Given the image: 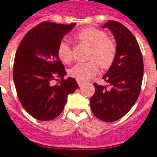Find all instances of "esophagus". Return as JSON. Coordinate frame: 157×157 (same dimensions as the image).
Returning <instances> with one entry per match:
<instances>
[{
  "instance_id": "34e87169",
  "label": "esophagus",
  "mask_w": 157,
  "mask_h": 157,
  "mask_svg": "<svg viewBox=\"0 0 157 157\" xmlns=\"http://www.w3.org/2000/svg\"><path fill=\"white\" fill-rule=\"evenodd\" d=\"M78 86H82V82H78Z\"/></svg>"
}]
</instances>
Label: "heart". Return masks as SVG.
<instances>
[{
  "instance_id": "obj_1",
  "label": "heart",
  "mask_w": 157,
  "mask_h": 157,
  "mask_svg": "<svg viewBox=\"0 0 157 157\" xmlns=\"http://www.w3.org/2000/svg\"><path fill=\"white\" fill-rule=\"evenodd\" d=\"M81 42L91 47L88 59L93 61L86 63H77L69 71V75L80 82H86L98 71V65L102 69L109 68L116 56V45L104 31L88 27L77 36ZM57 56L62 62L68 64L73 60L72 49L65 40L60 42Z\"/></svg>"
}]
</instances>
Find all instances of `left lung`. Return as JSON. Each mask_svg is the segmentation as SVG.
I'll return each instance as SVG.
<instances>
[{
    "mask_svg": "<svg viewBox=\"0 0 157 157\" xmlns=\"http://www.w3.org/2000/svg\"><path fill=\"white\" fill-rule=\"evenodd\" d=\"M102 27H107L113 34L116 56L102 78L108 85L94 83L96 90L90 105L97 118L112 122L126 115L137 100L144 76V61L136 39L125 26L109 21Z\"/></svg>",
    "mask_w": 157,
    "mask_h": 157,
    "instance_id": "8db88e82",
    "label": "left lung"
}]
</instances>
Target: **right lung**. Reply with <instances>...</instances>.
Here are the masks:
<instances>
[{
  "label": "right lung",
  "instance_id": "obj_1",
  "mask_svg": "<svg viewBox=\"0 0 157 157\" xmlns=\"http://www.w3.org/2000/svg\"><path fill=\"white\" fill-rule=\"evenodd\" d=\"M75 23L69 25L44 22L26 34L17 48L13 63V77L17 97L31 116L40 121L58 117L67 96L78 87L76 80L66 75L57 56V48L63 36ZM61 78L58 85L52 80Z\"/></svg>",
  "mask_w": 157,
  "mask_h": 157
}]
</instances>
